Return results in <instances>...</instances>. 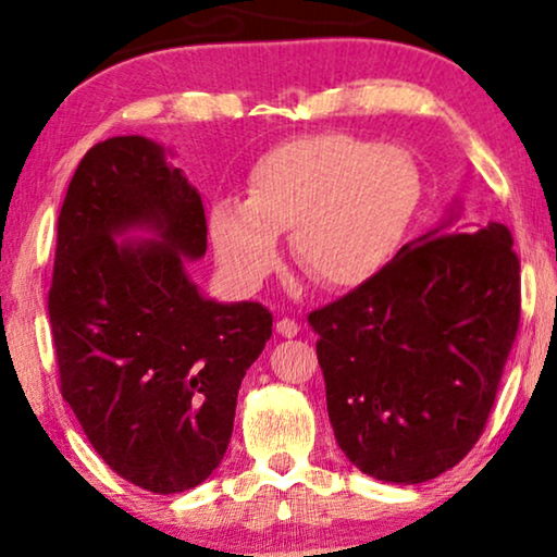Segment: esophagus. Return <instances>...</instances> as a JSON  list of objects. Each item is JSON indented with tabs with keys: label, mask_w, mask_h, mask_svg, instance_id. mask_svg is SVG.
Segmentation results:
<instances>
[{
	"label": "esophagus",
	"mask_w": 557,
	"mask_h": 557,
	"mask_svg": "<svg viewBox=\"0 0 557 557\" xmlns=\"http://www.w3.org/2000/svg\"><path fill=\"white\" fill-rule=\"evenodd\" d=\"M276 332L281 334V337H296V332H299V324H296L294 319L284 317V319H278V322H276Z\"/></svg>",
	"instance_id": "esophagus-1"
}]
</instances>
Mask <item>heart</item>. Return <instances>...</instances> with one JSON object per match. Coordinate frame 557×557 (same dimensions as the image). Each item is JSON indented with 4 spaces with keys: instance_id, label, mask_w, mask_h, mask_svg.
Here are the masks:
<instances>
[{
    "instance_id": "obj_1",
    "label": "heart",
    "mask_w": 557,
    "mask_h": 557,
    "mask_svg": "<svg viewBox=\"0 0 557 557\" xmlns=\"http://www.w3.org/2000/svg\"><path fill=\"white\" fill-rule=\"evenodd\" d=\"M423 172L400 147L347 134L288 139L250 166L246 200L210 205L208 227L223 271L258 286L292 231L294 261L326 288H352L400 253L423 205Z\"/></svg>"
}]
</instances>
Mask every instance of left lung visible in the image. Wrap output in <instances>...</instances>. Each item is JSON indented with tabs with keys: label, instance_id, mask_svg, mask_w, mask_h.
<instances>
[{
	"label": "left lung",
	"instance_id": "8db88e82",
	"mask_svg": "<svg viewBox=\"0 0 557 557\" xmlns=\"http://www.w3.org/2000/svg\"><path fill=\"white\" fill-rule=\"evenodd\" d=\"M520 304L512 233L490 223L423 235L377 276L311 311L326 410L347 459L395 484L456 467L490 421Z\"/></svg>",
	"mask_w": 557,
	"mask_h": 557
}]
</instances>
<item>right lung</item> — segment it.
<instances>
[{
    "label": "right lung",
    "mask_w": 557,
    "mask_h": 557,
    "mask_svg": "<svg viewBox=\"0 0 557 557\" xmlns=\"http://www.w3.org/2000/svg\"><path fill=\"white\" fill-rule=\"evenodd\" d=\"M134 224L163 240H112ZM205 250L200 195L159 144L113 136L86 151L60 208L48 294L60 393L96 454L154 494L218 469L240 380L271 339L261 304L197 294L185 258Z\"/></svg>",
    "instance_id": "add662e5"
}]
</instances>
